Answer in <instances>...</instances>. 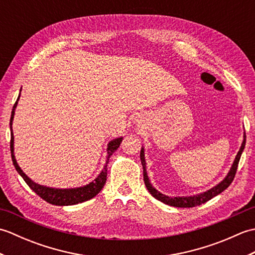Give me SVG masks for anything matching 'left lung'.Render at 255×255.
I'll return each instance as SVG.
<instances>
[{
	"label": "left lung",
	"mask_w": 255,
	"mask_h": 255,
	"mask_svg": "<svg viewBox=\"0 0 255 255\" xmlns=\"http://www.w3.org/2000/svg\"><path fill=\"white\" fill-rule=\"evenodd\" d=\"M245 147H246V132H243V141L241 143L239 151H238L234 163H232L228 174H227L224 180L220 183H218L216 186L211 187L210 189H207L206 192L199 193L196 195H192V196H167V195L162 194L161 192L158 191V189L154 188L149 180V176L147 173V163H145V158H144V148L142 147L141 151H140V160H141V164L143 167V181L145 184V187L148 188L149 193L152 195L154 198H156L158 200H160V202L164 203L166 205L174 206V207L191 208V207H195V206L202 205L206 202H208V200L213 197L217 196V195H219L220 193H223L226 188H228V186L235 178L237 167H238V164H239L241 154L243 152Z\"/></svg>",
	"instance_id": "8db88e82"
}]
</instances>
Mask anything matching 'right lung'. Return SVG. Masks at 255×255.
<instances>
[{
    "label": "right lung",
    "mask_w": 255,
    "mask_h": 255,
    "mask_svg": "<svg viewBox=\"0 0 255 255\" xmlns=\"http://www.w3.org/2000/svg\"><path fill=\"white\" fill-rule=\"evenodd\" d=\"M21 91V89H20ZM20 97V92L17 97V101L13 106L12 110V115H10V121H9V128H10V154H12V161L13 164L15 166L16 171L18 172V174L24 178V181L26 182L27 185H28L32 191H34L38 196H40L42 199H45L47 203L56 205V206H70V205H77L80 203L86 202L91 198L95 197L97 194H99L102 188L104 187L106 180H107V163L108 160L112 156V154L115 152V151L119 148L121 145V142L123 141V137H119L116 139L111 140L110 142L107 143V158H106V163L103 167V170L97 177H95L94 181L90 182L89 184H86L84 186H80V187H73V188H56V187H49V186H45V185H40L36 182H34L27 176L23 170L20 169V166L18 165L17 161H16L15 158V153H14V133H13V121H14V115H15V110L17 107L18 104V100Z\"/></svg>",
    "instance_id": "add662e5"
}]
</instances>
